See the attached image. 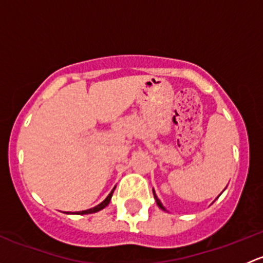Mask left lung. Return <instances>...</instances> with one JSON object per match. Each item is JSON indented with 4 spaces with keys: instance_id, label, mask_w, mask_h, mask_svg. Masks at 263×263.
<instances>
[{
    "instance_id": "1",
    "label": "left lung",
    "mask_w": 263,
    "mask_h": 263,
    "mask_svg": "<svg viewBox=\"0 0 263 263\" xmlns=\"http://www.w3.org/2000/svg\"><path fill=\"white\" fill-rule=\"evenodd\" d=\"M153 193H154V198H155V201H156V205H158V206H159V208H160V209H161V210L166 211V209H165V208H164V206H163V203H161V202H160V200H159V198H158V196H156L155 191H154V190H153Z\"/></svg>"
}]
</instances>
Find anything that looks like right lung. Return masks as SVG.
<instances>
[{
  "mask_svg": "<svg viewBox=\"0 0 263 263\" xmlns=\"http://www.w3.org/2000/svg\"><path fill=\"white\" fill-rule=\"evenodd\" d=\"M115 190H116V187L113 188L112 191H110V193H109V195L107 196V198H105V200L103 201V202H100L99 205H97V206H95V208H92V209H87V210H84V211H78V213H66V214H78V215H86V214H94V213H98V211H100V210H103V209H104V208H107V206H108V203L110 202V198H112V196H113V192H115Z\"/></svg>",
  "mask_w": 263,
  "mask_h": 263,
  "instance_id": "obj_1",
  "label": "right lung"
}]
</instances>
